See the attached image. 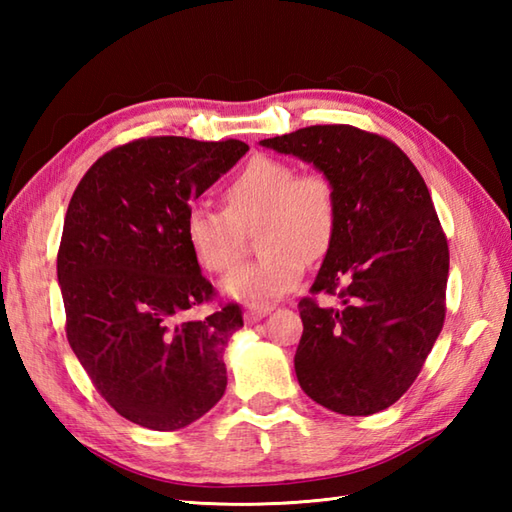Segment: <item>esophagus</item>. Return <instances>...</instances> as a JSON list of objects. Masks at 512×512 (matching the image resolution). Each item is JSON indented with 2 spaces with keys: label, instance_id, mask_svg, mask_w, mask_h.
<instances>
[{
  "label": "esophagus",
  "instance_id": "esophagus-1",
  "mask_svg": "<svg viewBox=\"0 0 512 512\" xmlns=\"http://www.w3.org/2000/svg\"><path fill=\"white\" fill-rule=\"evenodd\" d=\"M270 310H273V306H255V303H250V306L246 308V321L248 323L259 321L262 317H266Z\"/></svg>",
  "mask_w": 512,
  "mask_h": 512
}]
</instances>
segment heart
<instances>
[{
	"mask_svg": "<svg viewBox=\"0 0 512 512\" xmlns=\"http://www.w3.org/2000/svg\"><path fill=\"white\" fill-rule=\"evenodd\" d=\"M224 211L191 206L184 237L198 264L213 275L231 270L255 231L262 255L222 281L228 297L268 306L295 290L306 264L321 259L339 231V189L321 169L297 171L288 160L253 156L222 193Z\"/></svg>",
	"mask_w": 512,
	"mask_h": 512,
	"instance_id": "obj_1",
	"label": "heart"
}]
</instances>
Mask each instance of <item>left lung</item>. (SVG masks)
Masks as SVG:
<instances>
[{
  "label": "left lung",
  "instance_id": "obj_1",
  "mask_svg": "<svg viewBox=\"0 0 512 512\" xmlns=\"http://www.w3.org/2000/svg\"><path fill=\"white\" fill-rule=\"evenodd\" d=\"M330 173L339 231L299 301L301 389L343 416H369L418 378L447 314L449 244L427 184L396 143L354 125L262 140ZM317 294L340 299L321 307Z\"/></svg>",
  "mask_w": 512,
  "mask_h": 512
}]
</instances>
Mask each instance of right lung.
I'll return each instance as SVG.
<instances>
[{
  "instance_id": "add662e5",
  "label": "right lung",
  "mask_w": 512,
  "mask_h": 512,
  "mask_svg": "<svg viewBox=\"0 0 512 512\" xmlns=\"http://www.w3.org/2000/svg\"><path fill=\"white\" fill-rule=\"evenodd\" d=\"M248 151L242 140H129L74 189L57 275L65 336L107 405L140 427L176 431L226 389L222 350L242 328L239 303L215 301L184 237L191 202Z\"/></svg>"
}]
</instances>
